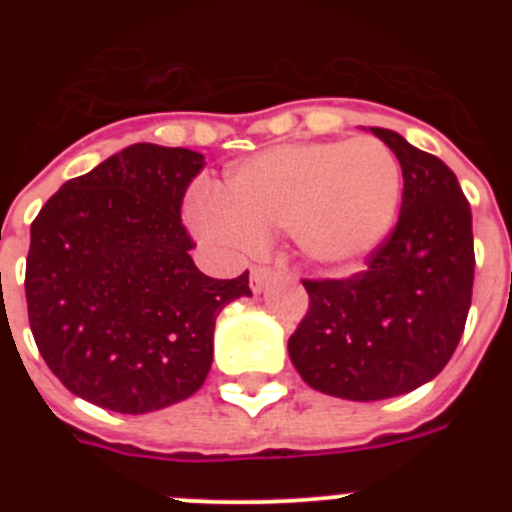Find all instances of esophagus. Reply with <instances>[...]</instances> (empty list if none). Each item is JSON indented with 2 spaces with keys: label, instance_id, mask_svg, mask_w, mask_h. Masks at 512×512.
Segmentation results:
<instances>
[{
  "label": "esophagus",
  "instance_id": "obj_1",
  "mask_svg": "<svg viewBox=\"0 0 512 512\" xmlns=\"http://www.w3.org/2000/svg\"><path fill=\"white\" fill-rule=\"evenodd\" d=\"M272 277H275V270H272V267H265V265L252 267V275H250L252 292H262V289L270 285Z\"/></svg>",
  "mask_w": 512,
  "mask_h": 512
}]
</instances>
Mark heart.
Instances as JSON below:
<instances>
[{"label":"heart","mask_w":512,"mask_h":512,"mask_svg":"<svg viewBox=\"0 0 512 512\" xmlns=\"http://www.w3.org/2000/svg\"><path fill=\"white\" fill-rule=\"evenodd\" d=\"M399 200V160L379 138L289 143L232 168L223 200H195L193 223L235 245L289 230L309 262L342 270L389 235Z\"/></svg>","instance_id":"1"}]
</instances>
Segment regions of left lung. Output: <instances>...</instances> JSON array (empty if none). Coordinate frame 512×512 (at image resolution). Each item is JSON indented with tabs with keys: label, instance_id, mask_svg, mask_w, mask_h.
Masks as SVG:
<instances>
[{
	"label": "left lung",
	"instance_id": "1",
	"mask_svg": "<svg viewBox=\"0 0 512 512\" xmlns=\"http://www.w3.org/2000/svg\"><path fill=\"white\" fill-rule=\"evenodd\" d=\"M404 175L394 230L366 270L302 280L309 309L289 337V359L322 394L379 401L441 374L466 329L473 294L471 205L441 158L389 128H371Z\"/></svg>",
	"mask_w": 512,
	"mask_h": 512
}]
</instances>
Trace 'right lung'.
I'll return each instance as SVG.
<instances>
[{
	"label": "right lung",
	"instance_id": "add662e5",
	"mask_svg": "<svg viewBox=\"0 0 512 512\" xmlns=\"http://www.w3.org/2000/svg\"><path fill=\"white\" fill-rule=\"evenodd\" d=\"M205 158L136 143L71 178L32 223L29 327L56 379L118 414L188 399L213 364L215 319L250 272L213 280L188 255L183 198Z\"/></svg>",
	"mask_w": 512,
	"mask_h": 512
}]
</instances>
